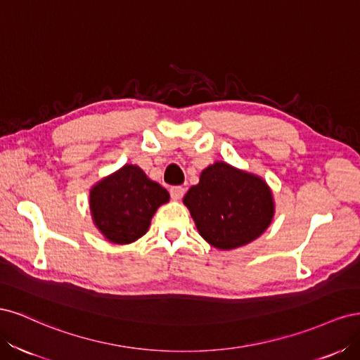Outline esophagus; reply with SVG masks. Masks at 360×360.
Segmentation results:
<instances>
[{
	"instance_id": "34e87169",
	"label": "esophagus",
	"mask_w": 360,
	"mask_h": 360,
	"mask_svg": "<svg viewBox=\"0 0 360 360\" xmlns=\"http://www.w3.org/2000/svg\"><path fill=\"white\" fill-rule=\"evenodd\" d=\"M184 192H186V189H184L183 186H172V188L169 189L171 198H172V200H176V201H179V200H181V198H183Z\"/></svg>"
}]
</instances>
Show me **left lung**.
Returning a JSON list of instances; mask_svg holds the SVG:
<instances>
[{
    "label": "left lung",
    "mask_w": 360,
    "mask_h": 360,
    "mask_svg": "<svg viewBox=\"0 0 360 360\" xmlns=\"http://www.w3.org/2000/svg\"><path fill=\"white\" fill-rule=\"evenodd\" d=\"M197 230L219 250L254 242L275 216V200L267 181L257 174L216 160L202 169L200 183L184 195Z\"/></svg>",
    "instance_id": "8db88e82"
}]
</instances>
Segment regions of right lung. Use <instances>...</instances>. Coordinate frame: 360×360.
<instances>
[{
    "instance_id": "obj_1",
    "label": "right lung",
    "mask_w": 360,
    "mask_h": 360,
    "mask_svg": "<svg viewBox=\"0 0 360 360\" xmlns=\"http://www.w3.org/2000/svg\"><path fill=\"white\" fill-rule=\"evenodd\" d=\"M168 201V191L132 163H126L90 189L93 224L114 245H129L143 237L156 210Z\"/></svg>"
}]
</instances>
